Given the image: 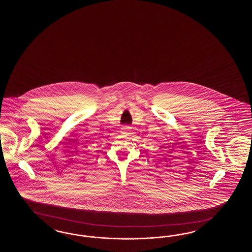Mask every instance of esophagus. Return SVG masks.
I'll use <instances>...</instances> for the list:
<instances>
[{"mask_svg": "<svg viewBox=\"0 0 252 252\" xmlns=\"http://www.w3.org/2000/svg\"><path fill=\"white\" fill-rule=\"evenodd\" d=\"M130 127L129 126H124L123 128H122V131H123V133L126 134V135H128L129 133V131H130Z\"/></svg>", "mask_w": 252, "mask_h": 252, "instance_id": "34e87169", "label": "esophagus"}]
</instances>
